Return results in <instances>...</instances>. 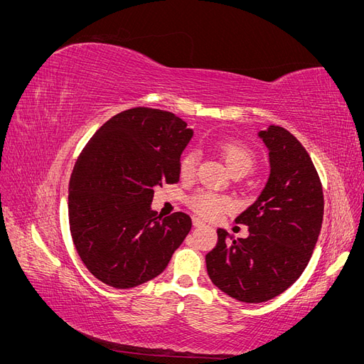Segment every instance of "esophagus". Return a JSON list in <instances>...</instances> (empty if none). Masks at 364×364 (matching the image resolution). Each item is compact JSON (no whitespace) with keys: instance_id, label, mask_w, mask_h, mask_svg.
<instances>
[{"instance_id":"1","label":"esophagus","mask_w":364,"mask_h":364,"mask_svg":"<svg viewBox=\"0 0 364 364\" xmlns=\"http://www.w3.org/2000/svg\"><path fill=\"white\" fill-rule=\"evenodd\" d=\"M193 225L196 226V228H200V226H205V223L202 222L200 218H197V217H193Z\"/></svg>"}]
</instances>
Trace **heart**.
Here are the masks:
<instances>
[{"label":"heart","instance_id":"heart-1","mask_svg":"<svg viewBox=\"0 0 364 364\" xmlns=\"http://www.w3.org/2000/svg\"><path fill=\"white\" fill-rule=\"evenodd\" d=\"M220 155H222L228 168L232 174H247L257 161L255 153L247 146L234 141H228L220 144ZM197 161H199L197 151L188 150L183 153L179 161V173L182 178H191V176H194ZM188 205L197 215L208 220H214L223 213L229 211V209H232V200L228 196L217 194L213 191H197L188 199Z\"/></svg>","mask_w":364,"mask_h":364}]
</instances>
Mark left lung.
Listing matches in <instances>:
<instances>
[{
    "mask_svg": "<svg viewBox=\"0 0 364 364\" xmlns=\"http://www.w3.org/2000/svg\"><path fill=\"white\" fill-rule=\"evenodd\" d=\"M270 158V178L258 200L235 222L247 238L217 230V246L206 255L213 284L246 304L266 302L296 282L310 261L323 220V191L314 164L289 130L259 132Z\"/></svg>",
    "mask_w": 364,
    "mask_h": 364,
    "instance_id": "left-lung-1",
    "label": "left lung"
}]
</instances>
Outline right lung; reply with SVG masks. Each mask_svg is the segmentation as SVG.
Instances as JSON below:
<instances>
[{
	"instance_id": "1",
	"label": "right lung",
	"mask_w": 364,
	"mask_h": 364,
	"mask_svg": "<svg viewBox=\"0 0 364 364\" xmlns=\"http://www.w3.org/2000/svg\"><path fill=\"white\" fill-rule=\"evenodd\" d=\"M193 136L167 111L132 107L98 129L70 179L68 218L77 253L94 277L132 289L161 274L191 229V218L151 211L153 188L178 183Z\"/></svg>"
}]
</instances>
